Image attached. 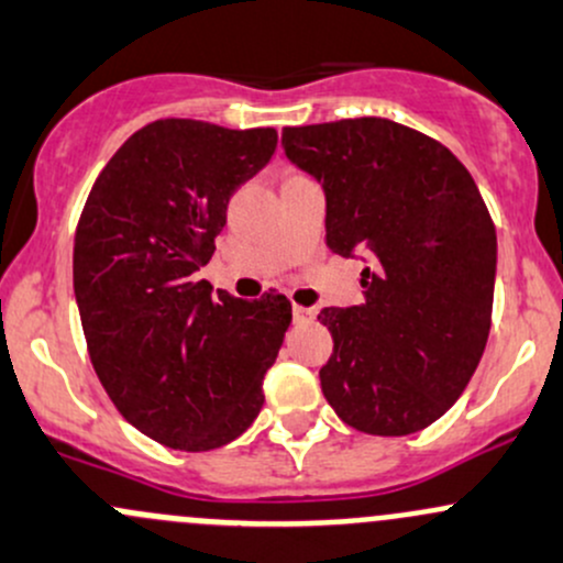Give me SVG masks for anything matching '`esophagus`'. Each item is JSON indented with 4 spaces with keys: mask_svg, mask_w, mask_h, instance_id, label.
Returning <instances> with one entry per match:
<instances>
[{
    "mask_svg": "<svg viewBox=\"0 0 563 563\" xmlns=\"http://www.w3.org/2000/svg\"><path fill=\"white\" fill-rule=\"evenodd\" d=\"M312 318H316V310H312V307L294 305V321H297V323H310Z\"/></svg>",
    "mask_w": 563,
    "mask_h": 563,
    "instance_id": "esophagus-1",
    "label": "esophagus"
}]
</instances>
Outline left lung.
<instances>
[{
  "instance_id": "8db88e82",
  "label": "left lung",
  "mask_w": 563,
  "mask_h": 563,
  "mask_svg": "<svg viewBox=\"0 0 563 563\" xmlns=\"http://www.w3.org/2000/svg\"><path fill=\"white\" fill-rule=\"evenodd\" d=\"M327 197V245L361 258L364 305L323 307V396L353 429L405 437L445 416L485 351L496 229L464 164L388 118L283 129Z\"/></svg>"
}]
</instances>
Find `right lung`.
<instances>
[{"instance_id": "right-lung-1", "label": "right lung", "mask_w": 563, "mask_h": 563, "mask_svg": "<svg viewBox=\"0 0 563 563\" xmlns=\"http://www.w3.org/2000/svg\"><path fill=\"white\" fill-rule=\"evenodd\" d=\"M275 129L164 118L93 183L75 232V299L99 380L134 429L175 451L236 440L264 405L291 301L236 299L194 280L229 197L269 164Z\"/></svg>"}]
</instances>
